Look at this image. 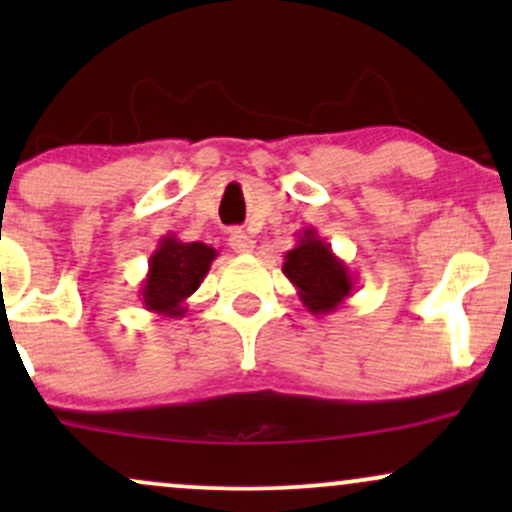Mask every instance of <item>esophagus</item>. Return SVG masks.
Segmentation results:
<instances>
[{
	"mask_svg": "<svg viewBox=\"0 0 512 512\" xmlns=\"http://www.w3.org/2000/svg\"><path fill=\"white\" fill-rule=\"evenodd\" d=\"M228 245H231L233 250L238 252V255H248V252L255 250V240H252V236H248L245 231H231V238H228Z\"/></svg>",
	"mask_w": 512,
	"mask_h": 512,
	"instance_id": "esophagus-1",
	"label": "esophagus"
}]
</instances>
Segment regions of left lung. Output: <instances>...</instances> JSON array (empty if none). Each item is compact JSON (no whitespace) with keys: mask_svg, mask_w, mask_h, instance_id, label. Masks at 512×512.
I'll return each instance as SVG.
<instances>
[{"mask_svg":"<svg viewBox=\"0 0 512 512\" xmlns=\"http://www.w3.org/2000/svg\"><path fill=\"white\" fill-rule=\"evenodd\" d=\"M281 272L296 286L301 303L315 317L334 313L356 289V276L334 255L332 245L317 236L313 226L298 233L296 248L284 255Z\"/></svg>","mask_w":512,"mask_h":512,"instance_id":"8db88e82","label":"left lung"}]
</instances>
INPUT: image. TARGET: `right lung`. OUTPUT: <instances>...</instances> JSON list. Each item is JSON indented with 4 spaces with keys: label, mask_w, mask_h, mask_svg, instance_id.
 <instances>
[{
    "label": "right lung",
    "mask_w": 512,
    "mask_h": 512,
    "mask_svg": "<svg viewBox=\"0 0 512 512\" xmlns=\"http://www.w3.org/2000/svg\"><path fill=\"white\" fill-rule=\"evenodd\" d=\"M216 252L207 243H182L168 233L158 240V248L149 257V272L139 286V301L149 313L180 320L187 313V298L199 289L207 276Z\"/></svg>",
    "instance_id": "add662e5"
}]
</instances>
